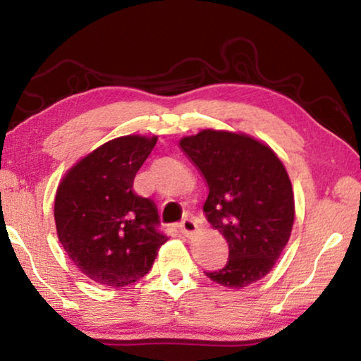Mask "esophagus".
<instances>
[{
    "instance_id": "esophagus-1",
    "label": "esophagus",
    "mask_w": 361,
    "mask_h": 361,
    "mask_svg": "<svg viewBox=\"0 0 361 361\" xmlns=\"http://www.w3.org/2000/svg\"><path fill=\"white\" fill-rule=\"evenodd\" d=\"M180 229L183 234L186 237H192L195 234V231H197V224H195L194 219L191 218H185L183 221L180 223Z\"/></svg>"
}]
</instances>
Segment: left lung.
<instances>
[{
    "instance_id": "left-lung-1",
    "label": "left lung",
    "mask_w": 361,
    "mask_h": 361,
    "mask_svg": "<svg viewBox=\"0 0 361 361\" xmlns=\"http://www.w3.org/2000/svg\"><path fill=\"white\" fill-rule=\"evenodd\" d=\"M180 146L209 185L205 216L229 245L226 266L205 276L228 288L267 276L295 221L283 164L267 145L243 133L207 129L181 138Z\"/></svg>"
}]
</instances>
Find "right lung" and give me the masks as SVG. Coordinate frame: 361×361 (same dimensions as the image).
Listing matches in <instances>:
<instances>
[{
  "mask_svg": "<svg viewBox=\"0 0 361 361\" xmlns=\"http://www.w3.org/2000/svg\"><path fill=\"white\" fill-rule=\"evenodd\" d=\"M157 137L114 138L81 159L59 185L57 235L84 276L121 288L149 272L169 237L157 207L133 191V180Z\"/></svg>",
  "mask_w": 361,
  "mask_h": 361,
  "instance_id": "1",
  "label": "right lung"
}]
</instances>
